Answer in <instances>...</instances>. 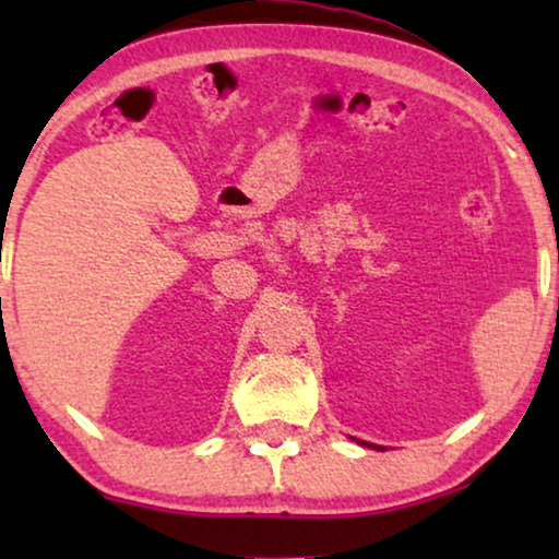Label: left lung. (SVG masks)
I'll use <instances>...</instances> for the list:
<instances>
[{
  "label": "left lung",
  "mask_w": 559,
  "mask_h": 559,
  "mask_svg": "<svg viewBox=\"0 0 559 559\" xmlns=\"http://www.w3.org/2000/svg\"><path fill=\"white\" fill-rule=\"evenodd\" d=\"M364 445H366V442H364ZM371 448H377V450H381V448H379V445H371Z\"/></svg>",
  "instance_id": "left-lung-1"
}]
</instances>
